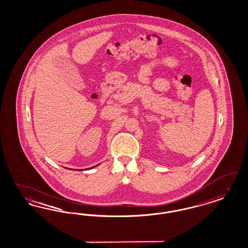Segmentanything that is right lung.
<instances>
[{
    "label": "right lung",
    "mask_w": 248,
    "mask_h": 248,
    "mask_svg": "<svg viewBox=\"0 0 248 248\" xmlns=\"http://www.w3.org/2000/svg\"><path fill=\"white\" fill-rule=\"evenodd\" d=\"M93 167H94V166H93ZM93 167H91V168H93Z\"/></svg>",
    "instance_id": "obj_1"
}]
</instances>
